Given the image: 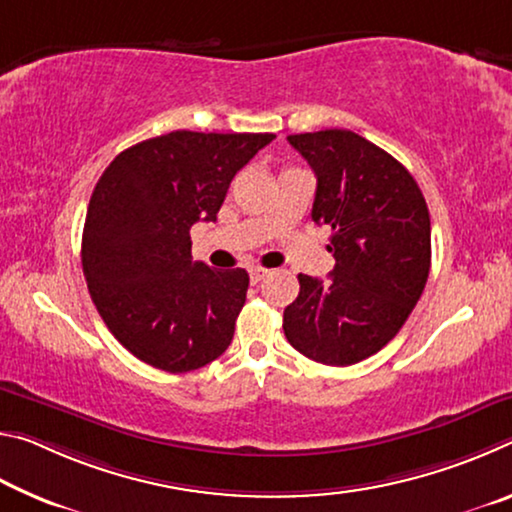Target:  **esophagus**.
<instances>
[{
  "label": "esophagus",
  "instance_id": "34e87169",
  "mask_svg": "<svg viewBox=\"0 0 512 512\" xmlns=\"http://www.w3.org/2000/svg\"><path fill=\"white\" fill-rule=\"evenodd\" d=\"M250 282H253V284H257L259 280H264V275L268 273L266 271V268L264 266H250Z\"/></svg>",
  "mask_w": 512,
  "mask_h": 512
}]
</instances>
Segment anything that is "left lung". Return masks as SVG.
Here are the masks:
<instances>
[{
	"label": "left lung",
	"mask_w": 512,
	"mask_h": 512,
	"mask_svg": "<svg viewBox=\"0 0 512 512\" xmlns=\"http://www.w3.org/2000/svg\"><path fill=\"white\" fill-rule=\"evenodd\" d=\"M316 173L311 219L332 228L329 280L298 275L284 336L325 366L372 357L418 305L431 266V221L418 183L377 144L329 128L289 135Z\"/></svg>",
	"instance_id": "1"
}]
</instances>
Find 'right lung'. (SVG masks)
<instances>
[{"mask_svg":"<svg viewBox=\"0 0 512 512\" xmlns=\"http://www.w3.org/2000/svg\"><path fill=\"white\" fill-rule=\"evenodd\" d=\"M273 140L173 131L121 151L103 171L85 216L83 275L133 357L178 375L228 350L248 273L192 262L189 230L216 221L235 173Z\"/></svg>","mask_w":512,"mask_h":512,"instance_id":"obj_1","label":"right lung"}]
</instances>
